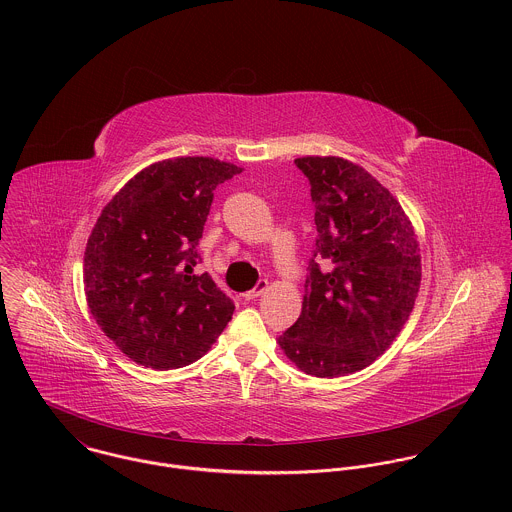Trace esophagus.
<instances>
[{
  "mask_svg": "<svg viewBox=\"0 0 512 512\" xmlns=\"http://www.w3.org/2000/svg\"><path fill=\"white\" fill-rule=\"evenodd\" d=\"M266 290H268V280H260L254 290L244 293V299H248V301H250V299H256V297H260Z\"/></svg>",
  "mask_w": 512,
  "mask_h": 512,
  "instance_id": "obj_1",
  "label": "esophagus"
}]
</instances>
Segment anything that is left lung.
<instances>
[{"mask_svg":"<svg viewBox=\"0 0 512 512\" xmlns=\"http://www.w3.org/2000/svg\"><path fill=\"white\" fill-rule=\"evenodd\" d=\"M295 165L311 185L317 238L301 315L278 343L311 376L353 374L406 325L422 282L420 244L400 203L363 167L317 155Z\"/></svg>","mask_w":512,"mask_h":512,"instance_id":"left-lung-1","label":"left lung"}]
</instances>
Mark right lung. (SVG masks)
<instances>
[{"instance_id":"add662e5","label":"right lung","mask_w":512,"mask_h":512,"mask_svg":"<svg viewBox=\"0 0 512 512\" xmlns=\"http://www.w3.org/2000/svg\"><path fill=\"white\" fill-rule=\"evenodd\" d=\"M240 171L213 157L157 161L96 220L84 252L86 301L106 337L138 365H191L232 319V299L195 266L213 191Z\"/></svg>"}]
</instances>
